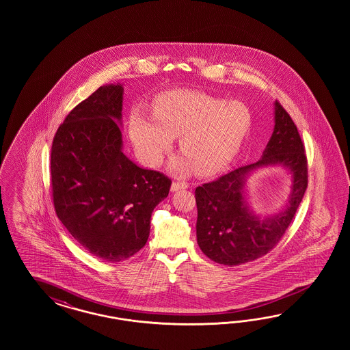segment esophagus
<instances>
[{
    "instance_id": "1",
    "label": "esophagus",
    "mask_w": 350,
    "mask_h": 350,
    "mask_svg": "<svg viewBox=\"0 0 350 350\" xmlns=\"http://www.w3.org/2000/svg\"><path fill=\"white\" fill-rule=\"evenodd\" d=\"M185 189H187V183L186 182H180V180H174L173 183H172V186H170V190L173 191H180L185 190Z\"/></svg>"
}]
</instances>
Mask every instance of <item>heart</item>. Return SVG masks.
Here are the masks:
<instances>
[{"mask_svg":"<svg viewBox=\"0 0 350 350\" xmlns=\"http://www.w3.org/2000/svg\"><path fill=\"white\" fill-rule=\"evenodd\" d=\"M155 122L141 114L131 120V138L150 165H158L168 151L172 137L189 159L174 161L178 172L193 168L212 174L230 163L252 124L247 106L196 91H172L160 96L154 106Z\"/></svg>","mask_w":350,"mask_h":350,"instance_id":"1","label":"heart"}]
</instances>
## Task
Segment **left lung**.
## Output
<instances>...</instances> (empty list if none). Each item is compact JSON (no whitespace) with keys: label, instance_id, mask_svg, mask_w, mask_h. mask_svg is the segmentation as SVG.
Returning <instances> with one entry per match:
<instances>
[{"label":"left lung","instance_id":"obj_1","mask_svg":"<svg viewBox=\"0 0 350 350\" xmlns=\"http://www.w3.org/2000/svg\"><path fill=\"white\" fill-rule=\"evenodd\" d=\"M275 131L262 159L196 187V237L202 253L215 263L244 265L269 253L286 232L308 187V161L297 126L275 103ZM281 163L292 170L293 187L286 210L259 219L243 200L245 174L259 166Z\"/></svg>","mask_w":350,"mask_h":350}]
</instances>
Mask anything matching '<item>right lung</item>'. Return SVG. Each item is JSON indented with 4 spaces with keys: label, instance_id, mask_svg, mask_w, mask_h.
Wrapping results in <instances>:
<instances>
[{
    "label": "right lung",
    "instance_id": "1",
    "mask_svg": "<svg viewBox=\"0 0 350 350\" xmlns=\"http://www.w3.org/2000/svg\"><path fill=\"white\" fill-rule=\"evenodd\" d=\"M123 87L103 85L59 126L51 148V191L57 218L88 253L120 262L141 250L154 208L172 180L142 170L122 152Z\"/></svg>",
    "mask_w": 350,
    "mask_h": 350
}]
</instances>
